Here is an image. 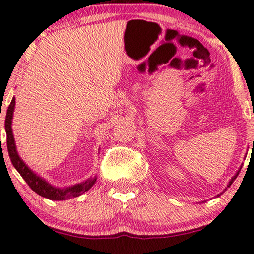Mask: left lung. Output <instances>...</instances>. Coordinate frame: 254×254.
<instances>
[{
  "mask_svg": "<svg viewBox=\"0 0 254 254\" xmlns=\"http://www.w3.org/2000/svg\"><path fill=\"white\" fill-rule=\"evenodd\" d=\"M238 172H240V171H238ZM238 172L236 173V174H235V175L233 176V178H231V180H230V181H229V185H228V187H230V186H231V183H233V182L235 181V179L237 178V175H238Z\"/></svg>",
  "mask_w": 254,
  "mask_h": 254,
  "instance_id": "obj_1",
  "label": "left lung"
}]
</instances>
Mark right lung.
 Here are the masks:
<instances>
[{
	"label": "right lung",
	"mask_w": 254,
	"mask_h": 254,
	"mask_svg": "<svg viewBox=\"0 0 254 254\" xmlns=\"http://www.w3.org/2000/svg\"><path fill=\"white\" fill-rule=\"evenodd\" d=\"M14 104H16V100H14L13 97L5 115L6 146H8V152H9L11 163H12L14 168L19 172L21 178L26 181V183L29 186V188L34 191L35 193H38L39 196L47 198V199H51V200L71 199V198L81 196V194H83L86 191L89 190L91 187L94 186V183L96 182V178H89L88 180H86V181L78 183V185L61 189V188H56V187L51 186L50 183L47 182L45 179L40 178L39 175H36L35 173L24 163L23 159H21L19 154L17 152L16 143H14V138L12 134V128H11V124H12V118H13Z\"/></svg>",
	"instance_id": "right-lung-1"
}]
</instances>
